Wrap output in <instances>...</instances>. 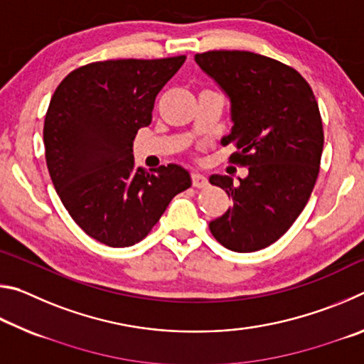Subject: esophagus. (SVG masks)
<instances>
[{"label": "esophagus", "mask_w": 364, "mask_h": 364, "mask_svg": "<svg viewBox=\"0 0 364 364\" xmlns=\"http://www.w3.org/2000/svg\"><path fill=\"white\" fill-rule=\"evenodd\" d=\"M191 180H193V186L196 189H204V188H207V184H208L207 178L202 176L200 173H196V171L193 175H191Z\"/></svg>", "instance_id": "1"}]
</instances>
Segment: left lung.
Returning a JSON list of instances; mask_svg holds the SVG:
<instances>
[{
	"instance_id": "left-lung-1",
	"label": "left lung",
	"mask_w": 364,
	"mask_h": 364,
	"mask_svg": "<svg viewBox=\"0 0 364 364\" xmlns=\"http://www.w3.org/2000/svg\"><path fill=\"white\" fill-rule=\"evenodd\" d=\"M196 63L231 97L234 127L223 144L231 162L249 168L232 184L210 183L232 199V208L208 228L234 252L268 247L294 225L315 188L324 144L323 122L311 86L279 60L250 51H205Z\"/></svg>"
}]
</instances>
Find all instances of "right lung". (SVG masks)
<instances>
[{
  "label": "right lung",
  "mask_w": 364,
  "mask_h": 364,
  "mask_svg": "<svg viewBox=\"0 0 364 364\" xmlns=\"http://www.w3.org/2000/svg\"><path fill=\"white\" fill-rule=\"evenodd\" d=\"M184 60H97L72 70L49 102L43 128L49 176L73 221L109 247L143 241L170 200L191 188L184 168L168 164L149 173L132 149Z\"/></svg>",
  "instance_id": "right-lung-1"
}]
</instances>
